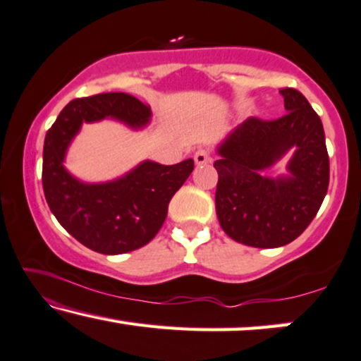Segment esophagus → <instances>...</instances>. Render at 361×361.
<instances>
[{
	"instance_id": "1",
	"label": "esophagus",
	"mask_w": 361,
	"mask_h": 361,
	"mask_svg": "<svg viewBox=\"0 0 361 361\" xmlns=\"http://www.w3.org/2000/svg\"><path fill=\"white\" fill-rule=\"evenodd\" d=\"M195 161H196V165H207V164H211V161H212V155H211V152L207 150V149H200V150H196V154H195Z\"/></svg>"
}]
</instances>
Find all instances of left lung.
Here are the masks:
<instances>
[{
    "instance_id": "obj_1",
    "label": "left lung",
    "mask_w": 361,
    "mask_h": 361,
    "mask_svg": "<svg viewBox=\"0 0 361 361\" xmlns=\"http://www.w3.org/2000/svg\"><path fill=\"white\" fill-rule=\"evenodd\" d=\"M286 114L275 121L248 118L217 149L216 212L233 240L258 248L293 242L316 217L329 188L326 134L316 111L294 88H283ZM293 148L288 175L262 176Z\"/></svg>"
}]
</instances>
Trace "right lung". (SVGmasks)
Returning <instances> with one entry per match:
<instances>
[{
  "label": "right lung",
  "instance_id": "add662e5",
  "mask_svg": "<svg viewBox=\"0 0 361 361\" xmlns=\"http://www.w3.org/2000/svg\"><path fill=\"white\" fill-rule=\"evenodd\" d=\"M152 111L128 93H101L70 101L47 130L44 142L42 186L60 226L91 250L119 255L144 247L164 226L170 200L195 169L192 159L176 165L145 160L108 183L88 185L65 170L70 142L83 123L104 118L139 129Z\"/></svg>",
  "mask_w": 361,
  "mask_h": 361
}]
</instances>
